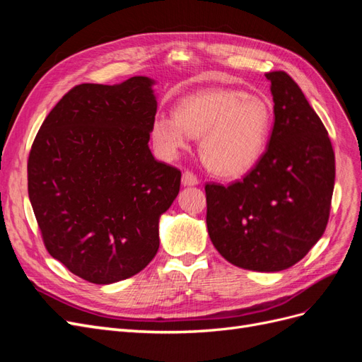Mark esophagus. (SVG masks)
I'll return each instance as SVG.
<instances>
[{
	"label": "esophagus",
	"instance_id": "1",
	"mask_svg": "<svg viewBox=\"0 0 362 362\" xmlns=\"http://www.w3.org/2000/svg\"><path fill=\"white\" fill-rule=\"evenodd\" d=\"M181 184L184 185V187H193V185H198L199 184V180L196 178V175H193L190 170H185L182 173Z\"/></svg>",
	"mask_w": 362,
	"mask_h": 362
}]
</instances>
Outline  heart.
Segmentation results:
<instances>
[{
    "instance_id": "heart-1",
    "label": "heart",
    "mask_w": 362,
    "mask_h": 362,
    "mask_svg": "<svg viewBox=\"0 0 362 362\" xmlns=\"http://www.w3.org/2000/svg\"><path fill=\"white\" fill-rule=\"evenodd\" d=\"M270 127L272 107L266 98L213 87L182 98L173 116H156L151 137L164 157H175L189 146L190 137H201L205 166L217 177L240 178L264 154Z\"/></svg>"
}]
</instances>
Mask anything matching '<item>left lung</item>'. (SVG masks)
<instances>
[{
    "label": "left lung",
    "instance_id": "8db88e82",
    "mask_svg": "<svg viewBox=\"0 0 362 362\" xmlns=\"http://www.w3.org/2000/svg\"><path fill=\"white\" fill-rule=\"evenodd\" d=\"M275 124L264 156L243 181L206 184V228L231 264L281 272L300 261L329 218L335 157L320 117L291 76L266 74Z\"/></svg>",
    "mask_w": 362,
    "mask_h": 362
}]
</instances>
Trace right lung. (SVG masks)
Segmentation results:
<instances>
[{"mask_svg": "<svg viewBox=\"0 0 362 362\" xmlns=\"http://www.w3.org/2000/svg\"><path fill=\"white\" fill-rule=\"evenodd\" d=\"M156 80L80 84L39 129L28 157V196L52 258L93 284L134 276L156 257L158 222L181 172L149 149Z\"/></svg>", "mask_w": 362, "mask_h": 362, "instance_id": "add662e5", "label": "right lung"}]
</instances>
